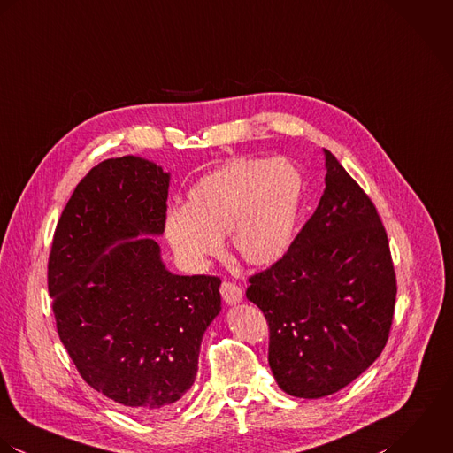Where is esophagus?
Returning <instances> with one entry per match:
<instances>
[{
    "label": "esophagus",
    "instance_id": "obj_1",
    "mask_svg": "<svg viewBox=\"0 0 453 453\" xmlns=\"http://www.w3.org/2000/svg\"><path fill=\"white\" fill-rule=\"evenodd\" d=\"M220 294L224 297V301L227 304H238L243 301V290L240 285L231 283V281H224L220 287Z\"/></svg>",
    "mask_w": 453,
    "mask_h": 453
}]
</instances>
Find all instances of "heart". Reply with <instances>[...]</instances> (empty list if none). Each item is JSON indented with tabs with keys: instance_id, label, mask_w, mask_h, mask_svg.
I'll use <instances>...</instances> for the list:
<instances>
[{
	"instance_id": "b5f03b06",
	"label": "heart",
	"mask_w": 453,
	"mask_h": 453,
	"mask_svg": "<svg viewBox=\"0 0 453 453\" xmlns=\"http://www.w3.org/2000/svg\"><path fill=\"white\" fill-rule=\"evenodd\" d=\"M303 196V173L288 159L240 157L188 190L185 206L166 213L165 234L190 270H203L226 234L243 263L272 266L296 238Z\"/></svg>"
}]
</instances>
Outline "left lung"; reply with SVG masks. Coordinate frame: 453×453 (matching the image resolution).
<instances>
[{"mask_svg":"<svg viewBox=\"0 0 453 453\" xmlns=\"http://www.w3.org/2000/svg\"><path fill=\"white\" fill-rule=\"evenodd\" d=\"M324 157L326 188L315 213L247 288L270 324L278 387L303 399L342 390L378 359L397 292L374 204L326 149Z\"/></svg>","mask_w":453,"mask_h":453,"instance_id":"obj_1","label":"left lung"}]
</instances>
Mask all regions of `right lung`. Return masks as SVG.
<instances>
[{
    "label": "right lung",
    "instance_id": "add662e5",
    "mask_svg": "<svg viewBox=\"0 0 453 453\" xmlns=\"http://www.w3.org/2000/svg\"><path fill=\"white\" fill-rule=\"evenodd\" d=\"M170 173L124 156L94 166L58 222L49 294L81 376L126 411L163 417L192 387L203 334L220 313V278L170 272Z\"/></svg>",
    "mask_w": 453,
    "mask_h": 453
}]
</instances>
